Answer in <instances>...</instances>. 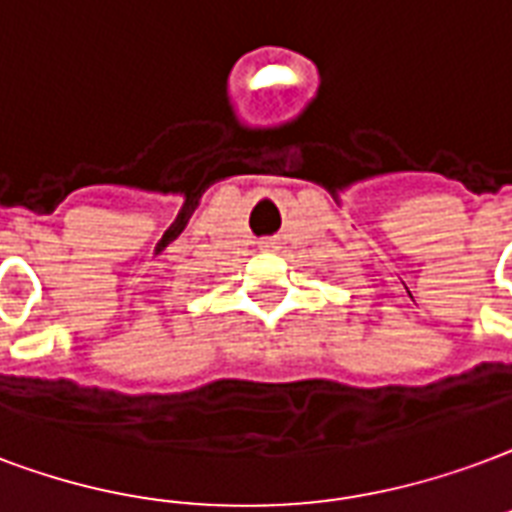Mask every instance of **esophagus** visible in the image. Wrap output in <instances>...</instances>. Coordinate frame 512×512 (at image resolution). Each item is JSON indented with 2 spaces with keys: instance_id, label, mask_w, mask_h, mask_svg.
<instances>
[{
  "instance_id": "esophagus-1",
  "label": "esophagus",
  "mask_w": 512,
  "mask_h": 512,
  "mask_svg": "<svg viewBox=\"0 0 512 512\" xmlns=\"http://www.w3.org/2000/svg\"><path fill=\"white\" fill-rule=\"evenodd\" d=\"M260 249H276L274 238H266V241H260Z\"/></svg>"
}]
</instances>
